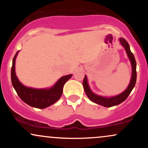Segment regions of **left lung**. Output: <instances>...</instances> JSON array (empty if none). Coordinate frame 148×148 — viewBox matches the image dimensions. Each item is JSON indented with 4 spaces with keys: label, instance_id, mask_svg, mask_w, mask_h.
I'll use <instances>...</instances> for the list:
<instances>
[{
    "label": "left lung",
    "instance_id": "1",
    "mask_svg": "<svg viewBox=\"0 0 148 148\" xmlns=\"http://www.w3.org/2000/svg\"><path fill=\"white\" fill-rule=\"evenodd\" d=\"M119 42H120V45L123 46L124 49L126 51L127 55L129 59H130L131 66H132V76H131L130 84H129L126 89L123 92L118 95L112 97H103L98 95L95 94V93H94L91 90L89 84H88V78L86 75L85 76L84 82H83V86H84L85 92H86L88 97L92 102L97 103V104H99L104 107L117 106V105L123 102L130 95L131 92L132 91L134 86H135L136 81V62L135 58H134L133 53H132L130 50V45H129L128 42L123 37L119 38Z\"/></svg>",
    "mask_w": 148,
    "mask_h": 148
}]
</instances>
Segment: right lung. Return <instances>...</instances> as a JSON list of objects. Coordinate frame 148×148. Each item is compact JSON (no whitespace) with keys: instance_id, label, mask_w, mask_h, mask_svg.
<instances>
[{"instance_id":"1","label":"right lung","mask_w":148,"mask_h":148,"mask_svg":"<svg viewBox=\"0 0 148 148\" xmlns=\"http://www.w3.org/2000/svg\"><path fill=\"white\" fill-rule=\"evenodd\" d=\"M18 52H16L12 60L11 79L12 86L23 101L32 107L45 108L55 103L60 98L64 84L72 77V74L63 76L53 86L48 88H33L23 85L18 79L15 72V62Z\"/></svg>"}]
</instances>
